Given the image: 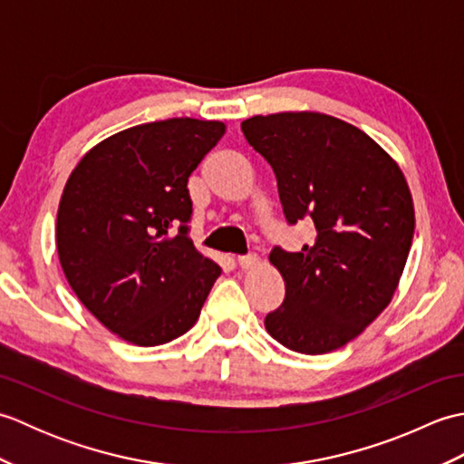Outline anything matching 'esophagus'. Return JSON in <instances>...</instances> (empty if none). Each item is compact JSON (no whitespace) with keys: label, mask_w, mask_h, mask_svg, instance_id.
Listing matches in <instances>:
<instances>
[{"label":"esophagus","mask_w":464,"mask_h":464,"mask_svg":"<svg viewBox=\"0 0 464 464\" xmlns=\"http://www.w3.org/2000/svg\"><path fill=\"white\" fill-rule=\"evenodd\" d=\"M237 263L241 269H255L259 265V257L257 255H245V257L237 259Z\"/></svg>","instance_id":"1"}]
</instances>
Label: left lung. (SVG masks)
I'll return each instance as SVG.
<instances>
[{
    "mask_svg": "<svg viewBox=\"0 0 464 464\" xmlns=\"http://www.w3.org/2000/svg\"><path fill=\"white\" fill-rule=\"evenodd\" d=\"M245 140L277 177L289 223L311 217L313 247H275L285 301L265 317L283 347L341 349L389 307L415 233V207L399 163L347 121L319 111L255 115Z\"/></svg>",
    "mask_w": 464,
    "mask_h": 464,
    "instance_id": "obj_1",
    "label": "left lung"
}]
</instances>
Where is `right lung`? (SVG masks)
<instances>
[{
    "label": "right lung",
    "instance_id": "add662e5",
    "mask_svg": "<svg viewBox=\"0 0 464 464\" xmlns=\"http://www.w3.org/2000/svg\"><path fill=\"white\" fill-rule=\"evenodd\" d=\"M225 130L193 117L130 127L92 147L63 187L55 243L69 287L137 347L189 331L221 275L187 235V181Z\"/></svg>",
    "mask_w": 464,
    "mask_h": 464
}]
</instances>
